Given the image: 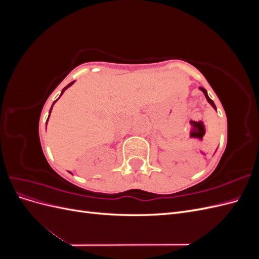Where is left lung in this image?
I'll return each mask as SVG.
<instances>
[{
	"label": "left lung",
	"mask_w": 259,
	"mask_h": 259,
	"mask_svg": "<svg viewBox=\"0 0 259 259\" xmlns=\"http://www.w3.org/2000/svg\"><path fill=\"white\" fill-rule=\"evenodd\" d=\"M201 89V91L203 92V93H204V95H205V97H206V99H207V101H208V103L211 105V107H213L214 109H215V110H216V106H215V104L213 103V100H211L208 96H207V93H206V91L204 90V89H202V88H200Z\"/></svg>",
	"instance_id": "obj_1"
}]
</instances>
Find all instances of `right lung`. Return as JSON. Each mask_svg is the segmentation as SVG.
Masks as SVG:
<instances>
[{
    "label": "right lung",
    "instance_id": "obj_1",
    "mask_svg": "<svg viewBox=\"0 0 259 259\" xmlns=\"http://www.w3.org/2000/svg\"><path fill=\"white\" fill-rule=\"evenodd\" d=\"M73 83H74V81H73V82H71V83H70V84H68V85L66 86V88H65L64 90H62V92H61V94H60V96L62 95V94H64L65 90H67V89L69 88V86H71V85H72ZM55 103H56V100H55V101H54V104H55ZM54 104H53V106H54ZM53 106H52V108H51V110H50V114H51V112H52V109H53ZM49 117H50V115H49ZM49 117H48V121H49ZM46 124H48V122H46Z\"/></svg>",
    "mask_w": 259,
    "mask_h": 259
}]
</instances>
